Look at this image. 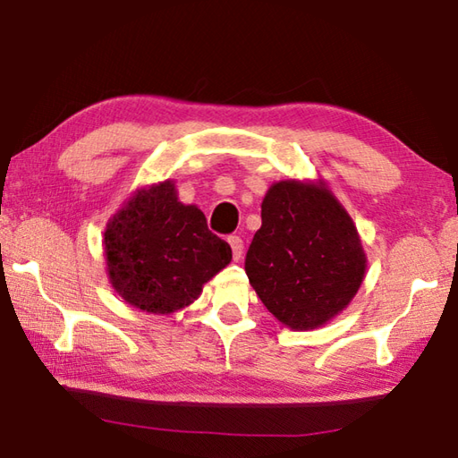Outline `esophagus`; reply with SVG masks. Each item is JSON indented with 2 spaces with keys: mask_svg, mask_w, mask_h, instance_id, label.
<instances>
[{
  "mask_svg": "<svg viewBox=\"0 0 458 458\" xmlns=\"http://www.w3.org/2000/svg\"><path fill=\"white\" fill-rule=\"evenodd\" d=\"M228 242H230V246H232V257H234V260L242 259V252H244L242 238H240V236H230Z\"/></svg>",
  "mask_w": 458,
  "mask_h": 458,
  "instance_id": "obj_1",
  "label": "esophagus"
}]
</instances>
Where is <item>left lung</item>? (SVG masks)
<instances>
[{"instance_id": "obj_1", "label": "left lung", "mask_w": 458, "mask_h": 458, "mask_svg": "<svg viewBox=\"0 0 458 458\" xmlns=\"http://www.w3.org/2000/svg\"><path fill=\"white\" fill-rule=\"evenodd\" d=\"M260 216L248 281L286 327H321L350 305L366 275L358 228L323 182L273 183Z\"/></svg>"}]
</instances>
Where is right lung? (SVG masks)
Segmentation results:
<instances>
[{"instance_id": "right-lung-1", "label": "right lung", "mask_w": 458, "mask_h": 458, "mask_svg": "<svg viewBox=\"0 0 458 458\" xmlns=\"http://www.w3.org/2000/svg\"><path fill=\"white\" fill-rule=\"evenodd\" d=\"M105 257L108 281L129 305L169 315L199 297L232 260V248L208 230L198 206L177 199L167 180L139 190L108 220Z\"/></svg>"}]
</instances>
